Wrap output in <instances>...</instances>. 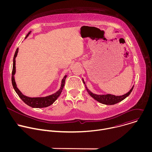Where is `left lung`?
<instances>
[{
	"label": "left lung",
	"instance_id": "8db88e82",
	"mask_svg": "<svg viewBox=\"0 0 152 152\" xmlns=\"http://www.w3.org/2000/svg\"><path fill=\"white\" fill-rule=\"evenodd\" d=\"M82 81L83 83L85 85V87L86 89V91L88 93V94L96 100L99 102L100 103L106 104V105H113L114 104H116L117 103L120 102L121 101L123 100L124 99H126L127 97H128L130 94L131 93L133 88H134V85L132 87V88L129 90V92L126 93L125 94H123L122 96H115L111 94H94L93 92H91L88 88L86 85H85V82L82 78Z\"/></svg>",
	"mask_w": 152,
	"mask_h": 152
}]
</instances>
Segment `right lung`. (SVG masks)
<instances>
[{"label": "right lung", "mask_w": 152, "mask_h": 152, "mask_svg": "<svg viewBox=\"0 0 152 152\" xmlns=\"http://www.w3.org/2000/svg\"><path fill=\"white\" fill-rule=\"evenodd\" d=\"M31 33V31H30L27 35L25 37V39L29 35V34ZM18 52V48L16 49V51L15 52L14 58H13V67H12V84L13 86V88L16 92V93L18 94V96L20 97V98L28 106L34 107V108H42V107H46L48 106H50L52 104L58 99V97L60 96L63 88L65 85V81H66V79L67 77V75H65L63 79L61 80V86L60 88L55 93L46 96V97H28L25 95H24L22 93H21L19 89L17 88V84L15 81L14 75L15 74V58L17 56V53Z\"/></svg>", "instance_id": "add662e5"}]
</instances>
